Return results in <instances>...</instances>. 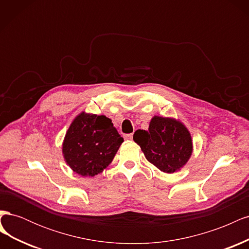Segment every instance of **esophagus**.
Listing matches in <instances>:
<instances>
[{"mask_svg":"<svg viewBox=\"0 0 249 249\" xmlns=\"http://www.w3.org/2000/svg\"><path fill=\"white\" fill-rule=\"evenodd\" d=\"M124 139L125 140H132V138H133V134H126V135H124Z\"/></svg>","mask_w":249,"mask_h":249,"instance_id":"esophagus-1","label":"esophagus"}]
</instances>
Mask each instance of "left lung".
Listing matches in <instances>:
<instances>
[{
	"instance_id": "8db88e82",
	"label": "left lung",
	"mask_w": 249,
	"mask_h": 249,
	"mask_svg": "<svg viewBox=\"0 0 249 249\" xmlns=\"http://www.w3.org/2000/svg\"><path fill=\"white\" fill-rule=\"evenodd\" d=\"M133 139L141 147L147 161L166 173L179 170L192 155L191 135L175 118L154 116L148 130H137Z\"/></svg>"
}]
</instances>
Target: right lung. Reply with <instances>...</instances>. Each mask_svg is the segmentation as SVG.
<instances>
[{
  "mask_svg": "<svg viewBox=\"0 0 249 249\" xmlns=\"http://www.w3.org/2000/svg\"><path fill=\"white\" fill-rule=\"evenodd\" d=\"M124 138L105 115L82 112L72 120L63 140L67 165L82 177H94L114 159Z\"/></svg>",
  "mask_w": 249,
  "mask_h": 249,
  "instance_id": "obj_1",
  "label": "right lung"
}]
</instances>
